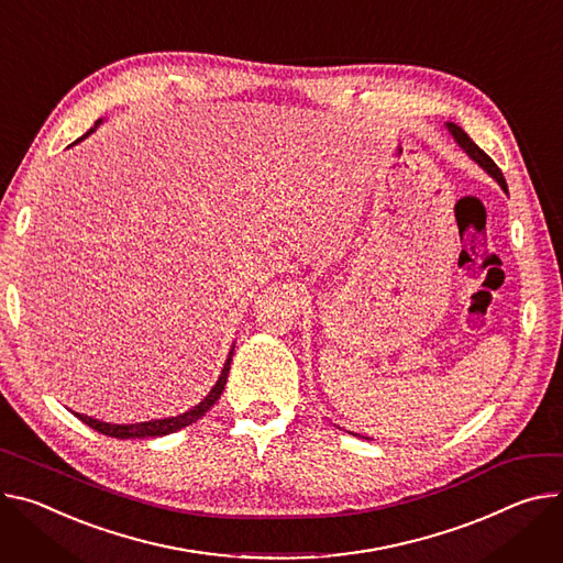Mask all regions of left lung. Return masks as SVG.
<instances>
[{"label": "left lung", "mask_w": 563, "mask_h": 563, "mask_svg": "<svg viewBox=\"0 0 563 563\" xmlns=\"http://www.w3.org/2000/svg\"><path fill=\"white\" fill-rule=\"evenodd\" d=\"M446 128H449V132L453 134V139L460 143V145H463V150L467 152V155L476 162V164H481L498 184H500V188L507 192V184H505V177H503V173H500V168L492 162V157H487L485 155V152L470 139V134L463 130V128H457L455 123H446Z\"/></svg>", "instance_id": "left-lung-1"}]
</instances>
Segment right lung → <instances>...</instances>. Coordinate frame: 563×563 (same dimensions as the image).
<instances>
[{"label": "right lung", "mask_w": 563, "mask_h": 563, "mask_svg": "<svg viewBox=\"0 0 563 563\" xmlns=\"http://www.w3.org/2000/svg\"><path fill=\"white\" fill-rule=\"evenodd\" d=\"M98 125H100V121H96L93 128H91L85 136H89ZM85 136L76 139L74 143L82 141ZM231 356H233V350L229 352V360H227V364H224V368H222V375H220L218 384L213 386V390H211L207 397H203L195 408H190V411H186L184 416L166 418V420H155V422H139V424H108V422H98V420L87 418V416H80V413H74V416H76L80 422H85L87 427H91L93 431L103 433V435H110V438H117V440H128V438H157V435L175 433V431H179V429H184V427L197 422V420H199L203 413H207L209 408L220 399V395H222V390H224V384H227V377H229Z\"/></svg>", "instance_id": "obj_1"}]
</instances>
